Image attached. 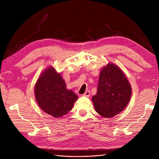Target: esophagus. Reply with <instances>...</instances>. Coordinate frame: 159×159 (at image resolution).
I'll return each mask as SVG.
<instances>
[{
  "mask_svg": "<svg viewBox=\"0 0 159 159\" xmlns=\"http://www.w3.org/2000/svg\"><path fill=\"white\" fill-rule=\"evenodd\" d=\"M83 95H84V96H85V97H90V92L89 90H87L86 92H85V93H84Z\"/></svg>",
  "mask_w": 159,
  "mask_h": 159,
  "instance_id": "1",
  "label": "esophagus"
}]
</instances>
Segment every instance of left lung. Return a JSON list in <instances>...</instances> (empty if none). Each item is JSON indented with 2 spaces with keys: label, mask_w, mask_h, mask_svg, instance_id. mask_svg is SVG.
I'll return each mask as SVG.
<instances>
[{
  "label": "left lung",
  "mask_w": 159,
  "mask_h": 159,
  "mask_svg": "<svg viewBox=\"0 0 159 159\" xmlns=\"http://www.w3.org/2000/svg\"><path fill=\"white\" fill-rule=\"evenodd\" d=\"M131 87L125 74L111 63L101 70L96 95L92 99L98 114L111 118L118 114L128 105Z\"/></svg>",
  "instance_id": "left-lung-1"
}]
</instances>
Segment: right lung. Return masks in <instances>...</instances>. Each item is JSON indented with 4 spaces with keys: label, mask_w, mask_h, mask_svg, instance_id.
<instances>
[{
    "label": "right lung",
    "mask_w": 159,
    "mask_h": 159,
    "mask_svg": "<svg viewBox=\"0 0 159 159\" xmlns=\"http://www.w3.org/2000/svg\"><path fill=\"white\" fill-rule=\"evenodd\" d=\"M37 103L53 117H61L71 110L77 95L66 90V84L54 68H48L39 77L34 87Z\"/></svg>",
    "instance_id": "right-lung-1"
}]
</instances>
